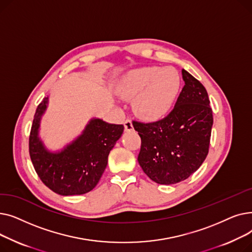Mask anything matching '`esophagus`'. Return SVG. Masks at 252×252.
Segmentation results:
<instances>
[{
	"mask_svg": "<svg viewBox=\"0 0 252 252\" xmlns=\"http://www.w3.org/2000/svg\"><path fill=\"white\" fill-rule=\"evenodd\" d=\"M125 129H126V131L134 130V126H133V123H131L130 119H126V121L125 122Z\"/></svg>",
	"mask_w": 252,
	"mask_h": 252,
	"instance_id": "obj_1",
	"label": "esophagus"
}]
</instances>
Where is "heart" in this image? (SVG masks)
I'll return each instance as SVG.
<instances>
[{
  "label": "heart",
  "mask_w": 252,
  "mask_h": 252,
  "mask_svg": "<svg viewBox=\"0 0 252 252\" xmlns=\"http://www.w3.org/2000/svg\"><path fill=\"white\" fill-rule=\"evenodd\" d=\"M181 89L179 72L171 67L146 66L127 71L116 91L126 100L134 99V110L144 119L156 121L165 116L177 101Z\"/></svg>",
  "instance_id": "1"
}]
</instances>
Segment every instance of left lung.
Listing matches in <instances>:
<instances>
[{
    "label": "left lung",
    "mask_w": 252,
    "mask_h": 252,
    "mask_svg": "<svg viewBox=\"0 0 252 252\" xmlns=\"http://www.w3.org/2000/svg\"><path fill=\"white\" fill-rule=\"evenodd\" d=\"M182 75L185 86L173 111L155 123H133L142 140L139 164L161 185L188 179L208 153L214 117L207 92L187 70Z\"/></svg>",
    "instance_id": "left-lung-1"
}]
</instances>
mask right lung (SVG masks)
Here are the masks:
<instances>
[{"instance_id":"obj_1","label":"right lung","mask_w":252,"mask_h":252,"mask_svg":"<svg viewBox=\"0 0 252 252\" xmlns=\"http://www.w3.org/2000/svg\"><path fill=\"white\" fill-rule=\"evenodd\" d=\"M49 97L37 106L30 136V155L37 176L59 195H82L96 187L107 166L108 155L124 133L123 125L92 118L81 135L57 151L49 150L39 137Z\"/></svg>"}]
</instances>
